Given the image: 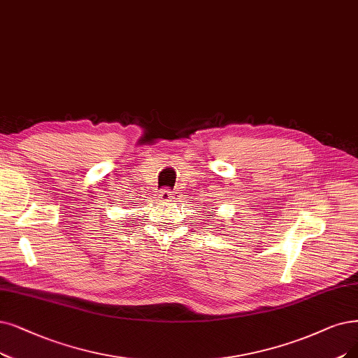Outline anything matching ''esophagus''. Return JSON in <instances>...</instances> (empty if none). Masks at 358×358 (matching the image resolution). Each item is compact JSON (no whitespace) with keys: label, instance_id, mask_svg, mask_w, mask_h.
<instances>
[{"label":"esophagus","instance_id":"1","mask_svg":"<svg viewBox=\"0 0 358 358\" xmlns=\"http://www.w3.org/2000/svg\"><path fill=\"white\" fill-rule=\"evenodd\" d=\"M175 195H176V192H175V191H170V189H162V191H160V194H159V198H160V201H162V203H170L171 199L175 198Z\"/></svg>","mask_w":358,"mask_h":358}]
</instances>
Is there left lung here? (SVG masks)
Listing matches in <instances>:
<instances>
[{"label":"left lung","mask_w":358,"mask_h":358,"mask_svg":"<svg viewBox=\"0 0 358 358\" xmlns=\"http://www.w3.org/2000/svg\"><path fill=\"white\" fill-rule=\"evenodd\" d=\"M220 229H222V227H220Z\"/></svg>","instance_id":"8db88e82"}]
</instances>
